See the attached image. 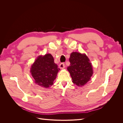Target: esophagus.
Returning <instances> with one entry per match:
<instances>
[{"label":"esophagus","instance_id":"obj_1","mask_svg":"<svg viewBox=\"0 0 123 123\" xmlns=\"http://www.w3.org/2000/svg\"><path fill=\"white\" fill-rule=\"evenodd\" d=\"M59 67L60 69H64L65 67V64L64 63H61V64H59Z\"/></svg>","mask_w":123,"mask_h":123}]
</instances>
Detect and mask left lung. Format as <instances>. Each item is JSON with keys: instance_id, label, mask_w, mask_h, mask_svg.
I'll return each mask as SVG.
<instances>
[{"instance_id": "8db88e82", "label": "left lung", "mask_w": 123, "mask_h": 123, "mask_svg": "<svg viewBox=\"0 0 123 123\" xmlns=\"http://www.w3.org/2000/svg\"><path fill=\"white\" fill-rule=\"evenodd\" d=\"M69 61L70 65L67 70L73 83L77 86H83L91 80L93 73L90 59L85 53L73 52L70 54Z\"/></svg>"}]
</instances>
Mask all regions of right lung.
<instances>
[{"instance_id":"right-lung-1","label":"right lung","mask_w":123,"mask_h":123,"mask_svg":"<svg viewBox=\"0 0 123 123\" xmlns=\"http://www.w3.org/2000/svg\"><path fill=\"white\" fill-rule=\"evenodd\" d=\"M60 69L51 54L39 55L31 65L30 73L36 84L48 88L53 85Z\"/></svg>"}]
</instances>
